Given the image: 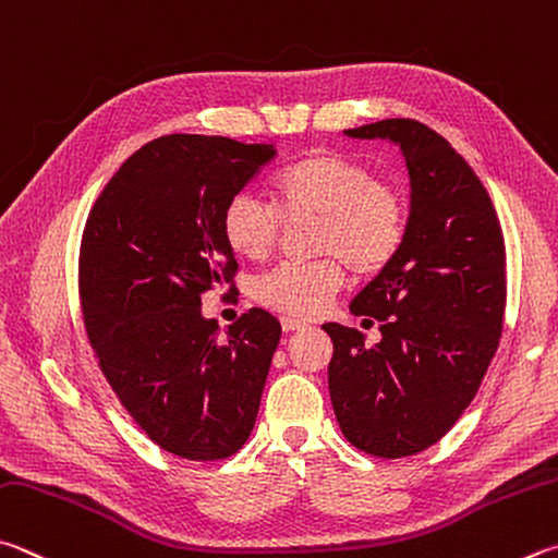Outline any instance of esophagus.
Returning <instances> with one entry per match:
<instances>
[{
  "label": "esophagus",
  "mask_w": 558,
  "mask_h": 558,
  "mask_svg": "<svg viewBox=\"0 0 558 558\" xmlns=\"http://www.w3.org/2000/svg\"><path fill=\"white\" fill-rule=\"evenodd\" d=\"M280 324H282V331H300V329H305V327H307L305 322H300V319H290V317H282V319H280Z\"/></svg>",
  "instance_id": "esophagus-1"
}]
</instances>
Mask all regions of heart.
Instances as JSON below:
<instances>
[{
    "mask_svg": "<svg viewBox=\"0 0 558 558\" xmlns=\"http://www.w3.org/2000/svg\"><path fill=\"white\" fill-rule=\"evenodd\" d=\"M270 207L234 195L221 209V239L246 260H266L280 234V219L317 217V251L327 258L280 263L263 276L253 295L288 317H314L337 295L347 278L343 263L361 278L378 276L408 236V207L390 182L376 180L368 166L333 150H310L272 173Z\"/></svg>",
    "mask_w": 558,
    "mask_h": 558,
    "instance_id": "heart-1",
    "label": "heart"
}]
</instances>
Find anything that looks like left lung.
I'll return each instance as SVG.
<instances>
[{"label": "left lung", "mask_w": 558, "mask_h": 558, "mask_svg": "<svg viewBox=\"0 0 558 558\" xmlns=\"http://www.w3.org/2000/svg\"><path fill=\"white\" fill-rule=\"evenodd\" d=\"M388 138L408 163V236L388 268L351 302L383 339L324 324L333 341L329 395L353 447L380 459L420 453L447 434L498 351L508 278L498 211L447 138L414 119L347 129Z\"/></svg>", "instance_id": "obj_1"}]
</instances>
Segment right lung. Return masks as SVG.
<instances>
[{
  "instance_id": "right-lung-1",
  "label": "right lung",
  "mask_w": 558,
  "mask_h": 558,
  "mask_svg": "<svg viewBox=\"0 0 558 558\" xmlns=\"http://www.w3.org/2000/svg\"><path fill=\"white\" fill-rule=\"evenodd\" d=\"M272 158L227 136H160L89 209L77 268L87 339L119 402L180 459H227L256 424L280 322L253 307L221 337L202 295L236 290L221 209Z\"/></svg>"
}]
</instances>
